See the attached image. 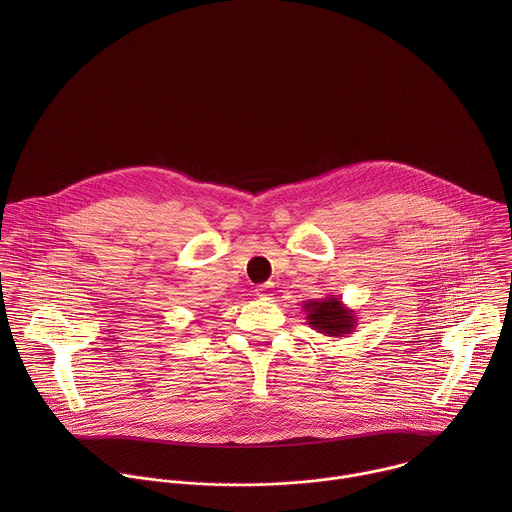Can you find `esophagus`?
Listing matches in <instances>:
<instances>
[{"label": "esophagus", "instance_id": "1", "mask_svg": "<svg viewBox=\"0 0 512 512\" xmlns=\"http://www.w3.org/2000/svg\"><path fill=\"white\" fill-rule=\"evenodd\" d=\"M273 285H269V283H263V285H257V289H255V296L259 298V300H271L273 298Z\"/></svg>", "mask_w": 512, "mask_h": 512}]
</instances>
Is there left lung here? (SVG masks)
Instances as JSON below:
<instances>
[{
	"label": "left lung",
	"instance_id": "8db88e82",
	"mask_svg": "<svg viewBox=\"0 0 512 512\" xmlns=\"http://www.w3.org/2000/svg\"><path fill=\"white\" fill-rule=\"evenodd\" d=\"M304 312L310 328L318 330L324 336L340 338L348 336L356 330V314L354 310L342 304L338 296H326L324 300L304 302Z\"/></svg>",
	"mask_w": 512,
	"mask_h": 512
}]
</instances>
